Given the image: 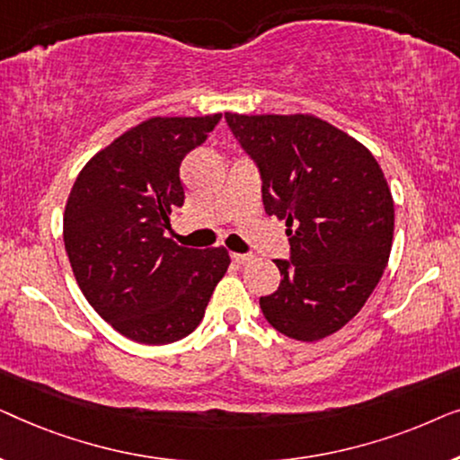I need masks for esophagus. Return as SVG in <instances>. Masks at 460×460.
<instances>
[{"mask_svg": "<svg viewBox=\"0 0 460 460\" xmlns=\"http://www.w3.org/2000/svg\"><path fill=\"white\" fill-rule=\"evenodd\" d=\"M251 260H253V255H249V253H232V261L234 263H247Z\"/></svg>", "mask_w": 460, "mask_h": 460, "instance_id": "esophagus-1", "label": "esophagus"}]
</instances>
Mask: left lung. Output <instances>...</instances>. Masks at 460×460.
Returning a JSON list of instances; mask_svg holds the SVG:
<instances>
[{
    "label": "left lung",
    "mask_w": 460,
    "mask_h": 460,
    "mask_svg": "<svg viewBox=\"0 0 460 460\" xmlns=\"http://www.w3.org/2000/svg\"><path fill=\"white\" fill-rule=\"evenodd\" d=\"M257 163L268 216L287 222L291 261L260 299L282 335L318 341L343 329L379 285L394 241V199L373 153L314 115L226 112Z\"/></svg>",
    "instance_id": "1"
}]
</instances>
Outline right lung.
Instances as JSON below:
<instances>
[{
    "label": "right lung",
    "mask_w": 460,
    "mask_h": 460,
    "mask_svg": "<svg viewBox=\"0 0 460 460\" xmlns=\"http://www.w3.org/2000/svg\"><path fill=\"white\" fill-rule=\"evenodd\" d=\"M222 115L153 117L85 163L65 207V249L90 305L131 341L165 345L197 329L230 266L224 247L165 236L184 205L180 165Z\"/></svg>",
    "instance_id": "obj_1"
}]
</instances>
